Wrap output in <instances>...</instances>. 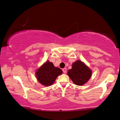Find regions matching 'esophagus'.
<instances>
[{
    "mask_svg": "<svg viewBox=\"0 0 120 120\" xmlns=\"http://www.w3.org/2000/svg\"><path fill=\"white\" fill-rule=\"evenodd\" d=\"M62 71H63L64 73H66V72H67V69L66 68H64L62 69Z\"/></svg>",
    "mask_w": 120,
    "mask_h": 120,
    "instance_id": "1",
    "label": "esophagus"
}]
</instances>
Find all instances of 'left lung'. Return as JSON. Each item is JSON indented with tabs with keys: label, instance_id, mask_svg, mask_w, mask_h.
Instances as JSON below:
<instances>
[{
	"label": "left lung",
	"instance_id": "8db88e82",
	"mask_svg": "<svg viewBox=\"0 0 120 120\" xmlns=\"http://www.w3.org/2000/svg\"><path fill=\"white\" fill-rule=\"evenodd\" d=\"M92 74L91 69L81 61L77 60L72 64V68L68 71L69 76L74 84L82 85L90 79Z\"/></svg>",
	"mask_w": 120,
	"mask_h": 120
}]
</instances>
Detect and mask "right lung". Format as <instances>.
<instances>
[{"label":"right lung","instance_id":"add662e5","mask_svg":"<svg viewBox=\"0 0 120 120\" xmlns=\"http://www.w3.org/2000/svg\"><path fill=\"white\" fill-rule=\"evenodd\" d=\"M62 73L61 69L55 67L52 62L46 61L37 70L36 75L37 79L41 84L50 86Z\"/></svg>","mask_w":120,"mask_h":120}]
</instances>
